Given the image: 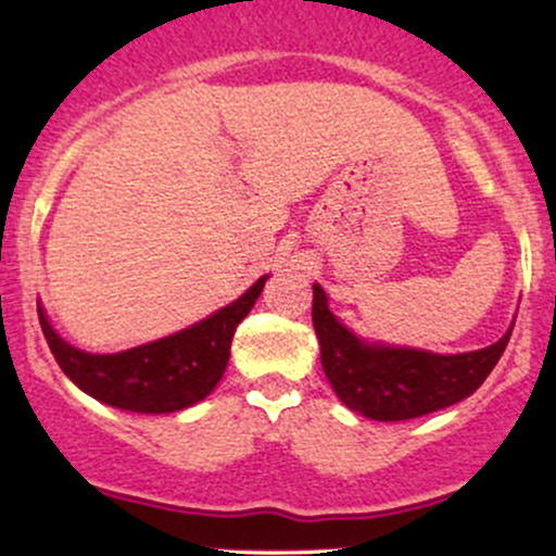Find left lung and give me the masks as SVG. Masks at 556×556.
I'll return each mask as SVG.
<instances>
[{
	"mask_svg": "<svg viewBox=\"0 0 556 556\" xmlns=\"http://www.w3.org/2000/svg\"><path fill=\"white\" fill-rule=\"evenodd\" d=\"M314 329L324 374L337 397L350 410L374 420L418 418L470 397L486 381L513 334L509 327L500 342L460 355L366 344L337 321L318 285H314Z\"/></svg>",
	"mask_w": 556,
	"mask_h": 556,
	"instance_id": "left-lung-1",
	"label": "left lung"
}]
</instances>
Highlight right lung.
Wrapping results in <instances>:
<instances>
[{
  "label": "right lung",
  "instance_id": "right-lung-1",
  "mask_svg": "<svg viewBox=\"0 0 556 556\" xmlns=\"http://www.w3.org/2000/svg\"><path fill=\"white\" fill-rule=\"evenodd\" d=\"M264 282L266 277H261L245 295L195 327L114 355H93L67 344L49 327L41 308L38 321L54 361L83 392L119 410L175 413L201 402L219 384L235 329L251 314Z\"/></svg>",
  "mask_w": 556,
  "mask_h": 556
}]
</instances>
